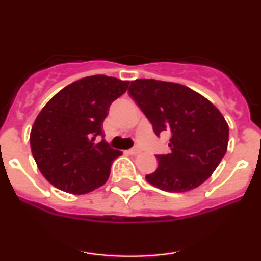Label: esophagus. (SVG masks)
I'll return each instance as SVG.
<instances>
[{"label": "esophagus", "mask_w": 261, "mask_h": 261, "mask_svg": "<svg viewBox=\"0 0 261 261\" xmlns=\"http://www.w3.org/2000/svg\"><path fill=\"white\" fill-rule=\"evenodd\" d=\"M140 152H141V149L139 147H134V148L128 149V153L130 154H137V153H140Z\"/></svg>", "instance_id": "1"}]
</instances>
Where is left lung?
Instances as JSON below:
<instances>
[{
    "mask_svg": "<svg viewBox=\"0 0 261 261\" xmlns=\"http://www.w3.org/2000/svg\"><path fill=\"white\" fill-rule=\"evenodd\" d=\"M128 95L157 136L170 135L169 152L155 155L158 167L146 180L168 193H184L207 180L228 145L229 128L220 110L193 89L164 81H133Z\"/></svg>",
    "mask_w": 261,
    "mask_h": 261,
    "instance_id": "obj_1",
    "label": "left lung"
}]
</instances>
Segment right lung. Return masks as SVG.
Here are the masks:
<instances>
[{"label":"right lung","instance_id":"add662e5","mask_svg":"<svg viewBox=\"0 0 261 261\" xmlns=\"http://www.w3.org/2000/svg\"><path fill=\"white\" fill-rule=\"evenodd\" d=\"M128 81L104 74L71 83L46 103L31 131L33 157L50 184L70 194L89 193L108 180L120 151L104 140L110 104L126 92Z\"/></svg>","mask_w":261,"mask_h":261}]
</instances>
